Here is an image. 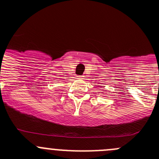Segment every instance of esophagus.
I'll return each mask as SVG.
<instances>
[{"instance_id":"obj_1","label":"esophagus","mask_w":159,"mask_h":159,"mask_svg":"<svg viewBox=\"0 0 159 159\" xmlns=\"http://www.w3.org/2000/svg\"><path fill=\"white\" fill-rule=\"evenodd\" d=\"M76 79H78V80H83V79H84V76H83V75H78V76L76 77Z\"/></svg>"}]
</instances>
